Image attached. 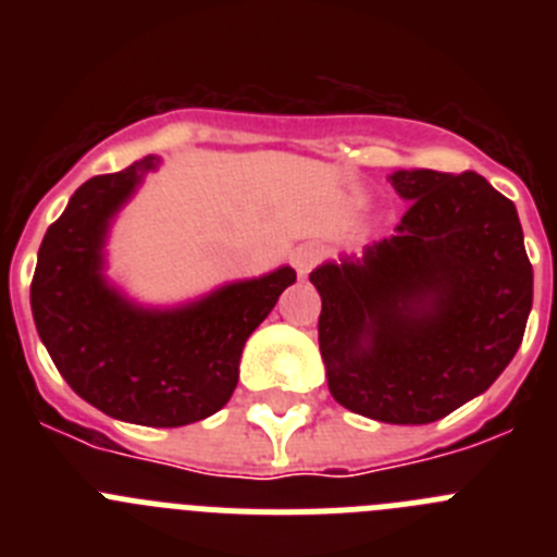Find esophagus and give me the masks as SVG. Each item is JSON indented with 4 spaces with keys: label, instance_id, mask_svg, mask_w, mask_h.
Here are the masks:
<instances>
[{
    "label": "esophagus",
    "instance_id": "1",
    "mask_svg": "<svg viewBox=\"0 0 557 557\" xmlns=\"http://www.w3.org/2000/svg\"><path fill=\"white\" fill-rule=\"evenodd\" d=\"M321 259H323V248L314 243L298 245V248L293 250V264L295 270H298V275H307L314 264L321 262Z\"/></svg>",
    "mask_w": 557,
    "mask_h": 557
}]
</instances>
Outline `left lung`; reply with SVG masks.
<instances>
[{
    "label": "left lung",
    "mask_w": 557,
    "mask_h": 557,
    "mask_svg": "<svg viewBox=\"0 0 557 557\" xmlns=\"http://www.w3.org/2000/svg\"><path fill=\"white\" fill-rule=\"evenodd\" d=\"M396 234L309 273L334 401L385 424H432L516 357L533 264L516 206L476 172L396 170Z\"/></svg>",
    "instance_id": "8db88e82"
}]
</instances>
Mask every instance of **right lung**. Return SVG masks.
Masks as SVG:
<instances>
[{
  "label": "right lung",
  "mask_w": 557,
  "mask_h": 557,
  "mask_svg": "<svg viewBox=\"0 0 557 557\" xmlns=\"http://www.w3.org/2000/svg\"><path fill=\"white\" fill-rule=\"evenodd\" d=\"M161 159L97 175L44 234L29 284L41 343L69 387L106 416L141 426H186L223 410L245 339L295 282L293 268L234 282L175 309L133 304L106 278L116 211Z\"/></svg>",
  "instance_id": "obj_1"
}]
</instances>
